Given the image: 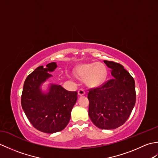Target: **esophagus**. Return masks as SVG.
<instances>
[{"instance_id":"1","label":"esophagus","mask_w":158,"mask_h":158,"mask_svg":"<svg viewBox=\"0 0 158 158\" xmlns=\"http://www.w3.org/2000/svg\"><path fill=\"white\" fill-rule=\"evenodd\" d=\"M85 90L83 89H82V88H81V89H79V91H78V94L79 95V96H83V95H84L85 94Z\"/></svg>"}]
</instances>
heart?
Here are the masks:
<instances>
[{
  "label": "heart",
  "mask_w": 158,
  "mask_h": 158,
  "mask_svg": "<svg viewBox=\"0 0 158 158\" xmlns=\"http://www.w3.org/2000/svg\"><path fill=\"white\" fill-rule=\"evenodd\" d=\"M75 75L81 79H85L88 77V84L91 86H95L100 84L105 80L106 69L105 66L100 64H85L76 69Z\"/></svg>",
  "instance_id": "1"
}]
</instances>
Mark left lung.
<instances>
[{
    "label": "left lung",
    "mask_w": 158,
    "mask_h": 158,
    "mask_svg": "<svg viewBox=\"0 0 158 158\" xmlns=\"http://www.w3.org/2000/svg\"><path fill=\"white\" fill-rule=\"evenodd\" d=\"M111 69L113 78L101 85L88 89V114L100 129H115L125 123L136 102L135 82L119 63L104 60Z\"/></svg>",
    "instance_id": "obj_1"
}]
</instances>
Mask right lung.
<instances>
[{
	"mask_svg": "<svg viewBox=\"0 0 158 158\" xmlns=\"http://www.w3.org/2000/svg\"><path fill=\"white\" fill-rule=\"evenodd\" d=\"M56 62L39 66L26 77L21 102L22 109L33 127L41 132L52 134L62 130L69 123L70 113L77 100V92L67 91L61 85H51L44 94L40 87L52 75Z\"/></svg>",
	"mask_w": 158,
	"mask_h": 158,
	"instance_id": "add662e5",
	"label": "right lung"
}]
</instances>
